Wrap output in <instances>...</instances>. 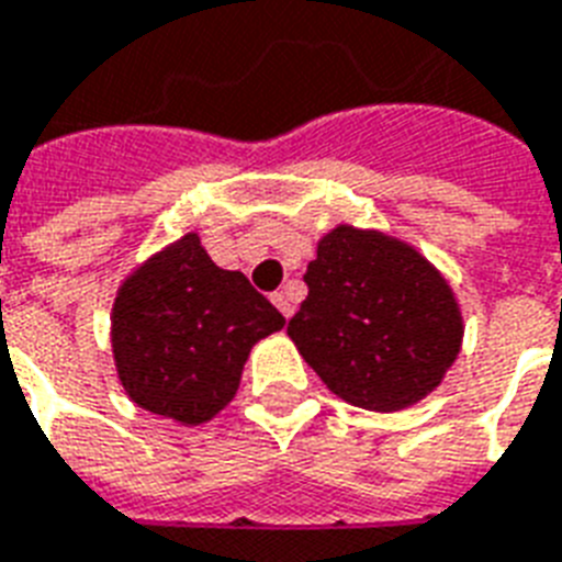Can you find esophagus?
Returning a JSON list of instances; mask_svg holds the SVG:
<instances>
[{"mask_svg":"<svg viewBox=\"0 0 562 562\" xmlns=\"http://www.w3.org/2000/svg\"><path fill=\"white\" fill-rule=\"evenodd\" d=\"M272 304H276L278 311L284 313L286 319H290V316H293V311H295V299H293V293H290V290H278V293H272Z\"/></svg>","mask_w":562,"mask_h":562,"instance_id":"34e87169","label":"esophagus"}]
</instances>
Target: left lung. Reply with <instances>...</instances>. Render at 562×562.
<instances>
[{"instance_id":"1","label":"left lung","mask_w":562,"mask_h":562,"mask_svg":"<svg viewBox=\"0 0 562 562\" xmlns=\"http://www.w3.org/2000/svg\"><path fill=\"white\" fill-rule=\"evenodd\" d=\"M307 299L286 334L342 402L402 411L458 360L463 316L419 251L381 232L337 225L304 272Z\"/></svg>"}]
</instances>
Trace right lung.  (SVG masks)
I'll list each match as a JSON object with an SVG mask.
<instances>
[{"label":"right lung","instance_id":"obj_1","mask_svg":"<svg viewBox=\"0 0 562 562\" xmlns=\"http://www.w3.org/2000/svg\"><path fill=\"white\" fill-rule=\"evenodd\" d=\"M284 322L249 278L216 267L199 234H184L116 293V375L143 411L202 425L234 398L251 346Z\"/></svg>","mask_w":562,"mask_h":562}]
</instances>
